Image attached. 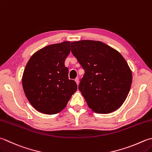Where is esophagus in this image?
<instances>
[{"label":"esophagus","instance_id":"obj_1","mask_svg":"<svg viewBox=\"0 0 152 152\" xmlns=\"http://www.w3.org/2000/svg\"><path fill=\"white\" fill-rule=\"evenodd\" d=\"M75 82H76L77 85L79 84V79H78V78H76L75 79Z\"/></svg>","mask_w":152,"mask_h":152}]
</instances>
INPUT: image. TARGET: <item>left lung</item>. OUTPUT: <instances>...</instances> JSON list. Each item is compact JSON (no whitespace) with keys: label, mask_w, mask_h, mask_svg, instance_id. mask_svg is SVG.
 <instances>
[{"label":"left lung","mask_w":152,"mask_h":152,"mask_svg":"<svg viewBox=\"0 0 152 152\" xmlns=\"http://www.w3.org/2000/svg\"><path fill=\"white\" fill-rule=\"evenodd\" d=\"M71 51L85 74L78 86L92 111L107 114L123 105L132 84V72L117 50L101 41L71 43Z\"/></svg>","instance_id":"8db88e82"}]
</instances>
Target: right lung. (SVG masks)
<instances>
[{"mask_svg": "<svg viewBox=\"0 0 152 152\" xmlns=\"http://www.w3.org/2000/svg\"><path fill=\"white\" fill-rule=\"evenodd\" d=\"M70 42L64 41L39 50L27 63L22 77L23 91L31 105L42 113L61 111L77 90L76 82L68 78L64 61Z\"/></svg>", "mask_w": 152, "mask_h": 152, "instance_id": "1", "label": "right lung"}]
</instances>
